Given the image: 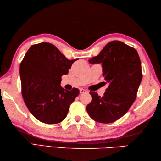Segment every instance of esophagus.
<instances>
[{
    "mask_svg": "<svg viewBox=\"0 0 161 161\" xmlns=\"http://www.w3.org/2000/svg\"><path fill=\"white\" fill-rule=\"evenodd\" d=\"M87 91H86V90H85V89H80V94H82V93H85V92H86Z\"/></svg>",
    "mask_w": 161,
    "mask_h": 161,
    "instance_id": "obj_1",
    "label": "esophagus"
}]
</instances>
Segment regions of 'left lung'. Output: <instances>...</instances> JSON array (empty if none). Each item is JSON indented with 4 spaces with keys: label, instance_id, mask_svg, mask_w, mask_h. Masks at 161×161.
<instances>
[{
    "label": "left lung",
    "instance_id": "1",
    "mask_svg": "<svg viewBox=\"0 0 161 161\" xmlns=\"http://www.w3.org/2000/svg\"><path fill=\"white\" fill-rule=\"evenodd\" d=\"M89 62L101 63L103 76L109 86L103 97L90 91L92 100L86 109L97 122H114L127 113L136 98L142 79L138 53L123 42L112 41Z\"/></svg>",
    "mask_w": 161,
    "mask_h": 161
}]
</instances>
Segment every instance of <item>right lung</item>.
Here are the masks:
<instances>
[{
  "mask_svg": "<svg viewBox=\"0 0 161 161\" xmlns=\"http://www.w3.org/2000/svg\"><path fill=\"white\" fill-rule=\"evenodd\" d=\"M52 43L33 45L20 64L21 92L31 114L39 121L55 124L64 120L79 90H66L61 76L67 75L73 62Z\"/></svg>",
  "mask_w": 161,
  "mask_h": 161,
  "instance_id": "1",
  "label": "right lung"
}]
</instances>
